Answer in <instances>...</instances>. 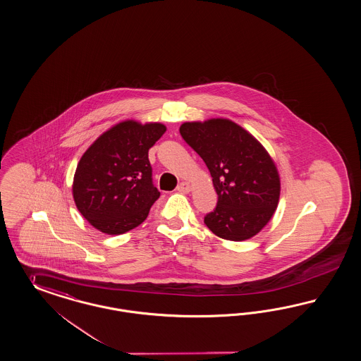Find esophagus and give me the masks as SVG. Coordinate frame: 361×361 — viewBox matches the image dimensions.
<instances>
[{
	"label": "esophagus",
	"instance_id": "34e87169",
	"mask_svg": "<svg viewBox=\"0 0 361 361\" xmlns=\"http://www.w3.org/2000/svg\"><path fill=\"white\" fill-rule=\"evenodd\" d=\"M189 190H190V185L188 183H180L177 185V192H180V193H188Z\"/></svg>",
	"mask_w": 361,
	"mask_h": 361
}]
</instances>
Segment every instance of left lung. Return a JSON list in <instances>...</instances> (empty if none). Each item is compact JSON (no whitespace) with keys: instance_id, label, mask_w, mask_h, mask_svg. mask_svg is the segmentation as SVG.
Listing matches in <instances>:
<instances>
[{"instance_id":"obj_1","label":"left lung","mask_w":361,"mask_h":361,"mask_svg":"<svg viewBox=\"0 0 361 361\" xmlns=\"http://www.w3.org/2000/svg\"><path fill=\"white\" fill-rule=\"evenodd\" d=\"M180 135L204 160L219 196L204 217L216 236L243 241L257 235L274 216L280 178L262 144L241 126L213 118L185 123Z\"/></svg>"}]
</instances>
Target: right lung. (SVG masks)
I'll use <instances>...</instances> for the list:
<instances>
[{"instance_id":"1","label":"right lung","mask_w":361,"mask_h":361,"mask_svg":"<svg viewBox=\"0 0 361 361\" xmlns=\"http://www.w3.org/2000/svg\"><path fill=\"white\" fill-rule=\"evenodd\" d=\"M165 130L157 123L124 121L87 148L75 169L73 199L89 224L106 235H121L148 217L160 197L148 152Z\"/></svg>"}]
</instances>
